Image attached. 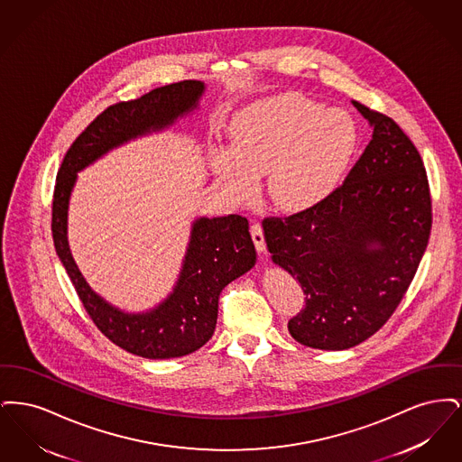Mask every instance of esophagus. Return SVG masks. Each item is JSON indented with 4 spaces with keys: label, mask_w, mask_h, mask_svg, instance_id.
<instances>
[{
    "label": "esophagus",
    "mask_w": 462,
    "mask_h": 462,
    "mask_svg": "<svg viewBox=\"0 0 462 462\" xmlns=\"http://www.w3.org/2000/svg\"><path fill=\"white\" fill-rule=\"evenodd\" d=\"M251 237H253V242H254V245H256V249L260 251V253H263L264 251V236H263V226L258 223V221H254L253 225H251Z\"/></svg>",
    "instance_id": "obj_1"
}]
</instances>
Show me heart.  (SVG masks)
<instances>
[{
  "label": "heart",
  "instance_id": "b5f03b06",
  "mask_svg": "<svg viewBox=\"0 0 462 462\" xmlns=\"http://www.w3.org/2000/svg\"><path fill=\"white\" fill-rule=\"evenodd\" d=\"M228 151L211 170L226 192L249 200L264 190L284 211H303L330 196L356 154L360 133L352 114L319 100L284 93L249 104L228 128Z\"/></svg>",
  "mask_w": 462,
  "mask_h": 462
}]
</instances>
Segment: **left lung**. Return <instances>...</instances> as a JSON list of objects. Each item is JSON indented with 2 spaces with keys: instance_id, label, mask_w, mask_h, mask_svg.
<instances>
[{
  "instance_id": "obj_1",
  "label": "left lung",
  "mask_w": 462,
  "mask_h": 462,
  "mask_svg": "<svg viewBox=\"0 0 462 462\" xmlns=\"http://www.w3.org/2000/svg\"><path fill=\"white\" fill-rule=\"evenodd\" d=\"M373 140L343 185L284 218H264L266 247L303 287L289 320L310 348L346 350L381 329L411 286L431 232L422 159L395 121L353 100Z\"/></svg>"
}]
</instances>
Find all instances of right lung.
I'll return each mask as SVG.
<instances>
[{"instance_id":"right-lung-1","label":"right lung","mask_w":462,"mask_h":462,"mask_svg":"<svg viewBox=\"0 0 462 462\" xmlns=\"http://www.w3.org/2000/svg\"><path fill=\"white\" fill-rule=\"evenodd\" d=\"M202 91L200 81H180L110 106L72 142L57 173L51 204L57 254L93 324L114 345L143 358L183 356L211 339L223 287L256 263L249 221L241 215L194 221L173 292L147 313H125L95 294L74 263L67 244V206L78 171L110 149L175 123L178 116L198 107Z\"/></svg>"}]
</instances>
